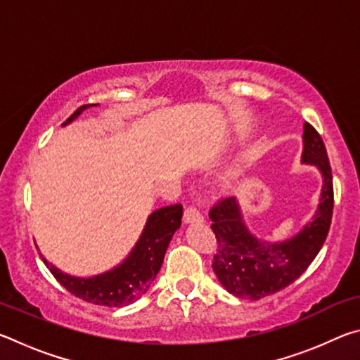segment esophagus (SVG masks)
I'll use <instances>...</instances> for the list:
<instances>
[{
	"label": "esophagus",
	"instance_id": "obj_1",
	"mask_svg": "<svg viewBox=\"0 0 360 360\" xmlns=\"http://www.w3.org/2000/svg\"><path fill=\"white\" fill-rule=\"evenodd\" d=\"M184 222L186 224H200L203 222V216L195 206H188V208L184 211Z\"/></svg>",
	"mask_w": 360,
	"mask_h": 360
}]
</instances>
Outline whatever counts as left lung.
Instances as JSON below:
<instances>
[{
    "label": "left lung",
    "instance_id": "1",
    "mask_svg": "<svg viewBox=\"0 0 360 360\" xmlns=\"http://www.w3.org/2000/svg\"><path fill=\"white\" fill-rule=\"evenodd\" d=\"M302 163L319 169L322 187L311 221L283 241L257 238L248 229L238 198L219 202L210 211L217 238L212 270L231 295L259 300L276 294L303 275L321 251L330 229L333 211L332 169L322 138L308 122L303 124Z\"/></svg>",
    "mask_w": 360,
    "mask_h": 360
}]
</instances>
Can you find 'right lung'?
<instances>
[{"label":"right lung","mask_w":360,"mask_h":360,"mask_svg":"<svg viewBox=\"0 0 360 360\" xmlns=\"http://www.w3.org/2000/svg\"><path fill=\"white\" fill-rule=\"evenodd\" d=\"M94 106L98 105L81 106L63 125L71 124L85 109ZM181 205L165 206V208L150 212L141 235H139L129 255L119 265L112 266L111 270L98 273L95 276L82 278L68 275V273L51 264L44 255H39L57 281L72 295L94 304L120 308L125 304L135 303L148 292L157 273L160 271L163 257H165L167 248L173 238L174 231L181 227Z\"/></svg>","instance_id":"right-lung-1"}]
</instances>
